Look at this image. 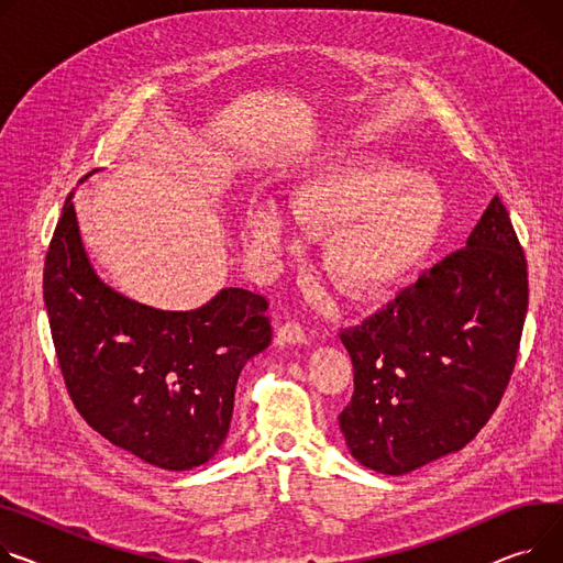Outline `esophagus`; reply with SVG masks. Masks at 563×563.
<instances>
[{
  "instance_id": "obj_1",
  "label": "esophagus",
  "mask_w": 563,
  "mask_h": 563,
  "mask_svg": "<svg viewBox=\"0 0 563 563\" xmlns=\"http://www.w3.org/2000/svg\"><path fill=\"white\" fill-rule=\"evenodd\" d=\"M276 342H278L280 346H285V344H289V346L308 344V332H306V328H303L301 323H298V321H287V323H283V325L278 328Z\"/></svg>"
}]
</instances>
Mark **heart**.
I'll use <instances>...</instances> for the list:
<instances>
[{"instance_id":"b5f03b06","label":"heart","mask_w":563,"mask_h":563,"mask_svg":"<svg viewBox=\"0 0 563 563\" xmlns=\"http://www.w3.org/2000/svg\"><path fill=\"white\" fill-rule=\"evenodd\" d=\"M389 161L353 158L308 174L291 195L303 223H332L323 244L330 278L355 296H373L402 280L437 240L445 197L430 176H407ZM289 219L274 201L242 212V238L257 255L285 244Z\"/></svg>"}]
</instances>
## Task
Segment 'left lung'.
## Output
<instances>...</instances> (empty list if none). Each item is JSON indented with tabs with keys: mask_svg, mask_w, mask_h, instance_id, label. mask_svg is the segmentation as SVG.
<instances>
[{
	"mask_svg": "<svg viewBox=\"0 0 563 563\" xmlns=\"http://www.w3.org/2000/svg\"><path fill=\"white\" fill-rule=\"evenodd\" d=\"M526 312V253L494 197L464 249L340 332L355 371L340 415L351 455L402 475L462 451L500 405Z\"/></svg>",
	"mask_w": 563,
	"mask_h": 563,
	"instance_id": "obj_1",
	"label": "left lung"
}]
</instances>
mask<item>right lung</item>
I'll return each instance as SVG.
<instances>
[{
    "mask_svg": "<svg viewBox=\"0 0 563 563\" xmlns=\"http://www.w3.org/2000/svg\"><path fill=\"white\" fill-rule=\"evenodd\" d=\"M43 294L65 387L90 428L167 471L214 457L244 364L272 344L265 296L227 287L187 312L131 301L95 274L71 195L49 242Z\"/></svg>",
    "mask_w": 563,
    "mask_h": 563,
    "instance_id": "obj_1",
    "label": "right lung"
}]
</instances>
